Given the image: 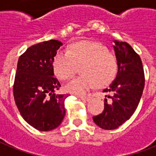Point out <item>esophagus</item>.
Masks as SVG:
<instances>
[{
    "label": "esophagus",
    "mask_w": 156,
    "mask_h": 156,
    "mask_svg": "<svg viewBox=\"0 0 156 156\" xmlns=\"http://www.w3.org/2000/svg\"><path fill=\"white\" fill-rule=\"evenodd\" d=\"M79 98L83 101H88L90 99V96H79Z\"/></svg>",
    "instance_id": "esophagus-1"
}]
</instances>
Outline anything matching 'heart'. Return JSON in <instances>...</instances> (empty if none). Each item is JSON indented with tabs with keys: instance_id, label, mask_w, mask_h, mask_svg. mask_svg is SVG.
Listing matches in <instances>:
<instances>
[{
	"instance_id": "b5f03b06",
	"label": "heart",
	"mask_w": 156,
	"mask_h": 156,
	"mask_svg": "<svg viewBox=\"0 0 156 156\" xmlns=\"http://www.w3.org/2000/svg\"><path fill=\"white\" fill-rule=\"evenodd\" d=\"M82 76L66 86L71 94L83 96L96 85L104 87L114 80L118 62L114 54L101 43L78 42L70 45L67 52L59 51L53 60L55 74L61 80H69L81 66Z\"/></svg>"
}]
</instances>
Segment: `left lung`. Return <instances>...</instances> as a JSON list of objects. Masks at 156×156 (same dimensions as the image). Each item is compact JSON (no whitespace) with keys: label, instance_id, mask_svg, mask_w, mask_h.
<instances>
[{"label":"left lung","instance_id":"8db88e82","mask_svg":"<svg viewBox=\"0 0 156 156\" xmlns=\"http://www.w3.org/2000/svg\"><path fill=\"white\" fill-rule=\"evenodd\" d=\"M118 62L116 78L103 90L104 110L93 117L104 130H114L131 118L140 101L144 88V72L140 56L126 42L114 41Z\"/></svg>","mask_w":156,"mask_h":156}]
</instances>
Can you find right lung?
Wrapping results in <instances>:
<instances>
[{
  "instance_id": "add662e5",
  "label": "right lung",
  "mask_w": 156,
  "mask_h": 156,
  "mask_svg": "<svg viewBox=\"0 0 156 156\" xmlns=\"http://www.w3.org/2000/svg\"><path fill=\"white\" fill-rule=\"evenodd\" d=\"M62 45L58 40L28 48L18 60L13 96L21 116L38 131L60 126L66 114V96L56 94L60 83L54 77L53 60Z\"/></svg>"
}]
</instances>
